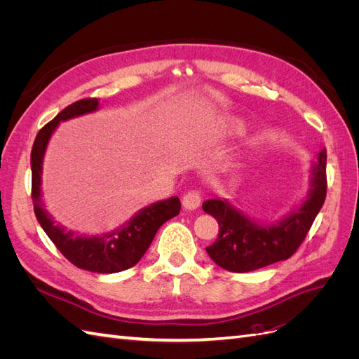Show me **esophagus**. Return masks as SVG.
Wrapping results in <instances>:
<instances>
[{"mask_svg":"<svg viewBox=\"0 0 359 359\" xmlns=\"http://www.w3.org/2000/svg\"><path fill=\"white\" fill-rule=\"evenodd\" d=\"M199 205H201V194H199V191L191 190V191L184 194V198H182V206H184V208L189 210V211H193V210L199 208Z\"/></svg>","mask_w":359,"mask_h":359,"instance_id":"34e87169","label":"esophagus"}]
</instances>
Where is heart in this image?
I'll list each match as a JSON object with an SVG mask.
<instances>
[{
	"instance_id": "b5f03b06",
	"label": "heart",
	"mask_w": 359,
	"mask_h": 359,
	"mask_svg": "<svg viewBox=\"0 0 359 359\" xmlns=\"http://www.w3.org/2000/svg\"><path fill=\"white\" fill-rule=\"evenodd\" d=\"M232 128L236 130V132H241V130H244V123H241V121H232Z\"/></svg>"
}]
</instances>
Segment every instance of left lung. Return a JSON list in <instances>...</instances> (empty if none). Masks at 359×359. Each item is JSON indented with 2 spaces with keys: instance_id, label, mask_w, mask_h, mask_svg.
<instances>
[{
  "instance_id": "1",
  "label": "left lung",
  "mask_w": 359,
  "mask_h": 359,
  "mask_svg": "<svg viewBox=\"0 0 359 359\" xmlns=\"http://www.w3.org/2000/svg\"><path fill=\"white\" fill-rule=\"evenodd\" d=\"M327 196V149L311 163L306 198L276 222H259L227 199L202 208L219 223V238L206 247L214 262L231 273H248L289 259L306 238Z\"/></svg>"
}]
</instances>
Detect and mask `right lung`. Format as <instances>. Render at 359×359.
I'll return each mask as SVG.
<instances>
[{
  "label": "right lung",
  "instance_id": "1",
  "mask_svg": "<svg viewBox=\"0 0 359 359\" xmlns=\"http://www.w3.org/2000/svg\"><path fill=\"white\" fill-rule=\"evenodd\" d=\"M99 99L74 102L40 130L31 151V190L37 222L64 257L81 269L99 274H114L135 266L142 259L153 243L158 227L180 214L181 202L177 196H172L151 203L139 210L123 226L102 235L67 231L66 227L53 220V217L45 208V202L41 201L43 158H45L48 144L61 121L95 112L99 109Z\"/></svg>",
  "mask_w": 359,
  "mask_h": 359
}]
</instances>
